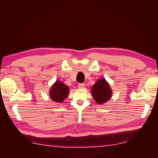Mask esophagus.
<instances>
[{"instance_id":"esophagus-1","label":"esophagus","mask_w":158,"mask_h":158,"mask_svg":"<svg viewBox=\"0 0 158 158\" xmlns=\"http://www.w3.org/2000/svg\"><path fill=\"white\" fill-rule=\"evenodd\" d=\"M85 85L84 83H79L78 85V87H79V89H83L85 87Z\"/></svg>"}]
</instances>
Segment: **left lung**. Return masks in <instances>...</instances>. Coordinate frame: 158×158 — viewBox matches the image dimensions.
<instances>
[{
	"label": "left lung",
	"instance_id": "1",
	"mask_svg": "<svg viewBox=\"0 0 158 158\" xmlns=\"http://www.w3.org/2000/svg\"><path fill=\"white\" fill-rule=\"evenodd\" d=\"M91 94L95 102L99 105L107 102L112 96V90L107 81L101 78L91 87Z\"/></svg>",
	"mask_w": 158,
	"mask_h": 158
}]
</instances>
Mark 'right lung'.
Returning a JSON list of instances; mask_svg holds the SVG:
<instances>
[{
	"instance_id": "right-lung-1",
	"label": "right lung",
	"mask_w": 158,
	"mask_h": 158,
	"mask_svg": "<svg viewBox=\"0 0 158 158\" xmlns=\"http://www.w3.org/2000/svg\"><path fill=\"white\" fill-rule=\"evenodd\" d=\"M69 88L60 81H56L49 90L50 98L56 103H62L67 98Z\"/></svg>"
}]
</instances>
